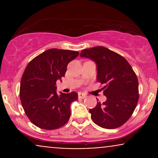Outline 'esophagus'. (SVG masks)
Masks as SVG:
<instances>
[{
    "label": "esophagus",
    "instance_id": "obj_1",
    "mask_svg": "<svg viewBox=\"0 0 158 158\" xmlns=\"http://www.w3.org/2000/svg\"><path fill=\"white\" fill-rule=\"evenodd\" d=\"M78 97H79V98H80V99H85V98L87 97V95L86 94L79 92V93L78 94Z\"/></svg>",
    "mask_w": 158,
    "mask_h": 158
}]
</instances>
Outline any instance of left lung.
Returning a JSON list of instances; mask_svg holds the SVG:
<instances>
[{
    "mask_svg": "<svg viewBox=\"0 0 158 158\" xmlns=\"http://www.w3.org/2000/svg\"><path fill=\"white\" fill-rule=\"evenodd\" d=\"M80 56L95 61L97 80L105 85L107 99L89 110L92 120L108 129L123 126L131 117L139 99L138 80L131 66L122 56L101 46L85 49Z\"/></svg>",
    "mask_w": 158,
    "mask_h": 158,
    "instance_id": "left-lung-1",
    "label": "left lung"
}]
</instances>
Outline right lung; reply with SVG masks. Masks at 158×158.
<instances>
[{
    "mask_svg": "<svg viewBox=\"0 0 158 158\" xmlns=\"http://www.w3.org/2000/svg\"><path fill=\"white\" fill-rule=\"evenodd\" d=\"M77 51L52 48L34 58L27 64L20 85V99L27 117L46 130L61 128L70 117V104L78 94L56 93V81L64 77L68 63Z\"/></svg>",
    "mask_w": 158,
    "mask_h": 158,
    "instance_id": "obj_1",
    "label": "right lung"
}]
</instances>
